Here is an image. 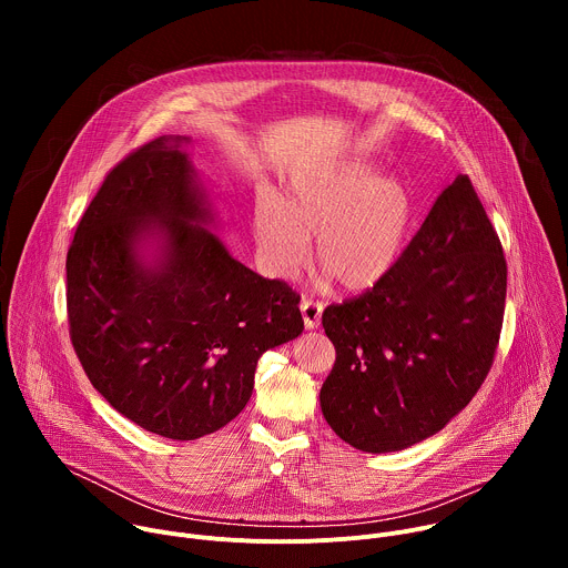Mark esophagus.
<instances>
[{
    "mask_svg": "<svg viewBox=\"0 0 568 568\" xmlns=\"http://www.w3.org/2000/svg\"><path fill=\"white\" fill-rule=\"evenodd\" d=\"M301 314H303V326H305V331H314V328H318V323H321L323 303L312 301V298H303V301H301Z\"/></svg>",
    "mask_w": 568,
    "mask_h": 568,
    "instance_id": "34e87169",
    "label": "esophagus"
}]
</instances>
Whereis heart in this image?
Masks as SVG:
<instances>
[{
    "mask_svg": "<svg viewBox=\"0 0 568 568\" xmlns=\"http://www.w3.org/2000/svg\"><path fill=\"white\" fill-rule=\"evenodd\" d=\"M414 195L404 180L364 159L294 169L278 195H261L252 229L272 278H294L312 254L348 292H366L397 265L414 226Z\"/></svg>",
    "mask_w": 568,
    "mask_h": 568,
    "instance_id": "obj_1",
    "label": "heart"
}]
</instances>
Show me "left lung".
<instances>
[{
    "instance_id": "left-lung-1",
    "label": "left lung",
    "mask_w": 568,
    "mask_h": 568,
    "mask_svg": "<svg viewBox=\"0 0 568 568\" xmlns=\"http://www.w3.org/2000/svg\"><path fill=\"white\" fill-rule=\"evenodd\" d=\"M506 281L499 235L469 178L458 175L393 272L321 316L337 351L318 393L333 432L368 454L440 432L493 366Z\"/></svg>"
}]
</instances>
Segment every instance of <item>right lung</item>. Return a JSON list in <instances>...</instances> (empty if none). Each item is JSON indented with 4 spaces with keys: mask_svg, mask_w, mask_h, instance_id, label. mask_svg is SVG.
<instances>
[{
    "mask_svg": "<svg viewBox=\"0 0 568 568\" xmlns=\"http://www.w3.org/2000/svg\"><path fill=\"white\" fill-rule=\"evenodd\" d=\"M164 134L125 156L67 254L73 351L121 416L195 440L252 397L261 355L303 333L298 296L235 261L211 231V193Z\"/></svg>",
    "mask_w": 568,
    "mask_h": 568,
    "instance_id": "add662e5",
    "label": "right lung"
}]
</instances>
